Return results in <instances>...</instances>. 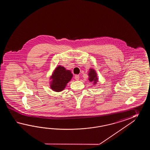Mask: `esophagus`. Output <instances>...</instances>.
Returning <instances> with one entry per match:
<instances>
[{
	"label": "esophagus",
	"instance_id": "1",
	"mask_svg": "<svg viewBox=\"0 0 150 150\" xmlns=\"http://www.w3.org/2000/svg\"><path fill=\"white\" fill-rule=\"evenodd\" d=\"M74 78H75V79L76 80H78L79 79V75H75V76H74Z\"/></svg>",
	"mask_w": 150,
	"mask_h": 150
}]
</instances>
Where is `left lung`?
Segmentation results:
<instances>
[{"label":"left lung","mask_w":150,"mask_h":150,"mask_svg":"<svg viewBox=\"0 0 150 150\" xmlns=\"http://www.w3.org/2000/svg\"><path fill=\"white\" fill-rule=\"evenodd\" d=\"M88 76H89V81L91 83L93 82V85H96L97 82H98V78L97 76V74L95 70L93 69H89V72H88Z\"/></svg>","instance_id":"1"}]
</instances>
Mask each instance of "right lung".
<instances>
[{"label":"right lung","instance_id":"right-lung-1","mask_svg":"<svg viewBox=\"0 0 150 150\" xmlns=\"http://www.w3.org/2000/svg\"><path fill=\"white\" fill-rule=\"evenodd\" d=\"M73 76L71 71L67 70L64 67L59 65L52 72L50 79V88L54 92H61L67 86V83Z\"/></svg>","mask_w":150,"mask_h":150}]
</instances>
